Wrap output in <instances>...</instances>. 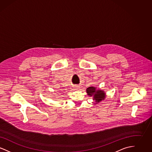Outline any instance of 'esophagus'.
<instances>
[{
    "label": "esophagus",
    "mask_w": 152,
    "mask_h": 152,
    "mask_svg": "<svg viewBox=\"0 0 152 152\" xmlns=\"http://www.w3.org/2000/svg\"><path fill=\"white\" fill-rule=\"evenodd\" d=\"M74 88H75V90H77V89H79L80 87L79 86H75L74 87Z\"/></svg>",
    "instance_id": "34e87169"
}]
</instances>
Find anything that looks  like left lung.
I'll return each mask as SVG.
<instances>
[{
  "label": "left lung",
  "mask_w": 152,
  "mask_h": 152,
  "mask_svg": "<svg viewBox=\"0 0 152 152\" xmlns=\"http://www.w3.org/2000/svg\"><path fill=\"white\" fill-rule=\"evenodd\" d=\"M87 93L90 97H93V100H95L96 104H98L105 97L104 91L100 89H97V88L89 87L87 89Z\"/></svg>",
  "instance_id": "1"
}]
</instances>
